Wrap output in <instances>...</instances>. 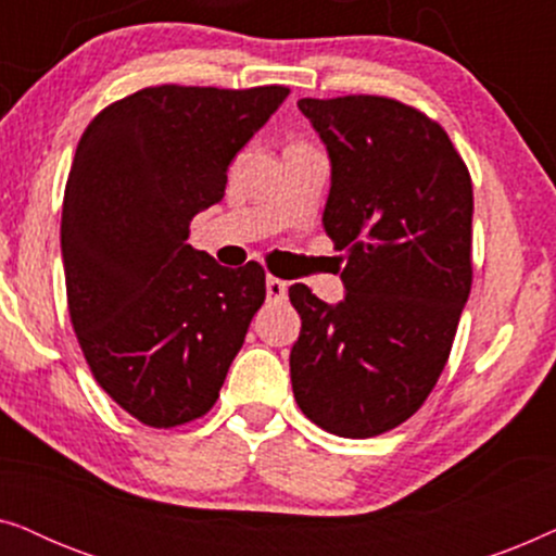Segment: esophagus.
Returning a JSON list of instances; mask_svg holds the SVG:
<instances>
[{
  "instance_id": "1",
  "label": "esophagus",
  "mask_w": 556,
  "mask_h": 556,
  "mask_svg": "<svg viewBox=\"0 0 556 556\" xmlns=\"http://www.w3.org/2000/svg\"><path fill=\"white\" fill-rule=\"evenodd\" d=\"M265 293H268V301H286L288 283L280 278L268 276V280H265Z\"/></svg>"
}]
</instances>
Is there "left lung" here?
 I'll list each match as a JSON object with an SVG mask.
<instances>
[{
	"instance_id": "8db88e82",
	"label": "left lung",
	"mask_w": 556,
	"mask_h": 556,
	"mask_svg": "<svg viewBox=\"0 0 556 556\" xmlns=\"http://www.w3.org/2000/svg\"><path fill=\"white\" fill-rule=\"evenodd\" d=\"M331 159L324 230L344 250L346 299L295 283L291 384L301 413L339 438L413 417L443 371L473 263V185L443 126L384 96L301 98Z\"/></svg>"
}]
</instances>
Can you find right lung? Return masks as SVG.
Returning <instances> with one entry per match:
<instances>
[{"instance_id": "1", "label": "right lung", "mask_w": 556, "mask_h": 556, "mask_svg": "<svg viewBox=\"0 0 556 556\" xmlns=\"http://www.w3.org/2000/svg\"><path fill=\"white\" fill-rule=\"evenodd\" d=\"M288 93L141 88L98 113L75 149L60 225L67 311L96 382L149 428L210 413L263 306L261 265L223 268L187 238Z\"/></svg>"}]
</instances>
